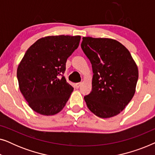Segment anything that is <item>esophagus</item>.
Returning a JSON list of instances; mask_svg holds the SVG:
<instances>
[{"label":"esophagus","mask_w":155,"mask_h":155,"mask_svg":"<svg viewBox=\"0 0 155 155\" xmlns=\"http://www.w3.org/2000/svg\"><path fill=\"white\" fill-rule=\"evenodd\" d=\"M81 84H82L81 82H78V83H76V84H75V87H77V88H79L81 86Z\"/></svg>","instance_id":"1"}]
</instances>
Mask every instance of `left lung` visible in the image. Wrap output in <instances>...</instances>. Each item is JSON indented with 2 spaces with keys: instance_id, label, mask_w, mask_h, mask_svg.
<instances>
[{
  "instance_id": "obj_1",
  "label": "left lung",
  "mask_w": 155,
  "mask_h": 155,
  "mask_svg": "<svg viewBox=\"0 0 155 155\" xmlns=\"http://www.w3.org/2000/svg\"><path fill=\"white\" fill-rule=\"evenodd\" d=\"M81 48L92 67V88L84 97L88 109L100 118L122 111L134 96L138 69L129 51L118 41L83 37Z\"/></svg>"
}]
</instances>
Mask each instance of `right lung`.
Returning a JSON list of instances; mask_svg holds the SVG:
<instances>
[{"instance_id":"1","label":"right lung","mask_w":155,"mask_h":155,"mask_svg":"<svg viewBox=\"0 0 155 155\" xmlns=\"http://www.w3.org/2000/svg\"><path fill=\"white\" fill-rule=\"evenodd\" d=\"M80 36H50L28 48L17 71L20 92L38 114L54 115L68 100L73 87L63 75L67 59L77 49Z\"/></svg>"}]
</instances>
